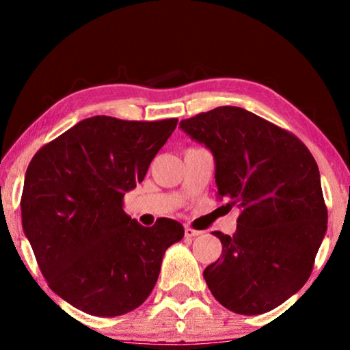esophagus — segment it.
<instances>
[{
  "label": "esophagus",
  "instance_id": "1",
  "mask_svg": "<svg viewBox=\"0 0 350 350\" xmlns=\"http://www.w3.org/2000/svg\"><path fill=\"white\" fill-rule=\"evenodd\" d=\"M202 232H199V230H194L191 227H185V236L187 238H194V236H199Z\"/></svg>",
  "mask_w": 350,
  "mask_h": 350
}]
</instances>
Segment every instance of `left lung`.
<instances>
[{
	"instance_id": "left-lung-1",
	"label": "left lung",
	"mask_w": 350,
	"mask_h": 350,
	"mask_svg": "<svg viewBox=\"0 0 350 350\" xmlns=\"http://www.w3.org/2000/svg\"><path fill=\"white\" fill-rule=\"evenodd\" d=\"M215 156L217 199L241 210L233 236L215 232L222 256L204 270L224 307L275 309L304 286L327 230L319 170L295 134L238 106L180 122Z\"/></svg>"
}]
</instances>
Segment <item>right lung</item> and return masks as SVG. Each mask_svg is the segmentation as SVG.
<instances>
[{
  "instance_id": "obj_1",
  "label": "right lung",
  "mask_w": 350,
  "mask_h": 350,
  "mask_svg": "<svg viewBox=\"0 0 350 350\" xmlns=\"http://www.w3.org/2000/svg\"><path fill=\"white\" fill-rule=\"evenodd\" d=\"M177 118L156 122L96 116L41 146L21 194L23 230L54 292L96 317H118L144 303L165 250L183 238L168 217L144 227L123 211Z\"/></svg>"
}]
</instances>
